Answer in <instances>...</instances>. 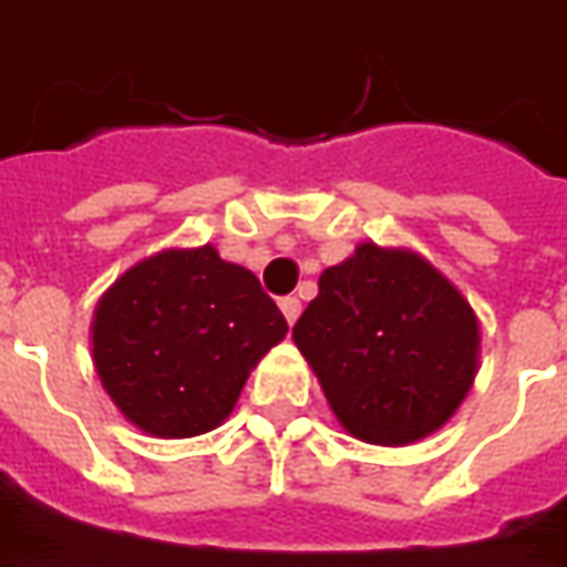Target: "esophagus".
<instances>
[{
    "mask_svg": "<svg viewBox=\"0 0 567 567\" xmlns=\"http://www.w3.org/2000/svg\"><path fill=\"white\" fill-rule=\"evenodd\" d=\"M279 310H282V316L288 319V324H295L297 316H300V300H297V297H282V300H279Z\"/></svg>",
    "mask_w": 567,
    "mask_h": 567,
    "instance_id": "esophagus-1",
    "label": "esophagus"
}]
</instances>
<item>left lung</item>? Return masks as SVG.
Here are the masks:
<instances>
[{"instance_id":"1","label":"left lung","mask_w":567,"mask_h":567,"mask_svg":"<svg viewBox=\"0 0 567 567\" xmlns=\"http://www.w3.org/2000/svg\"><path fill=\"white\" fill-rule=\"evenodd\" d=\"M291 338L340 426L386 449L454 417L482 343L470 300L426 257L374 243L319 276Z\"/></svg>"}]
</instances>
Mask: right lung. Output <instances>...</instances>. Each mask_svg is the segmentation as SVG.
I'll return each instance as SVG.
<instances>
[{"label":"right lung","instance_id":"right-lung-1","mask_svg":"<svg viewBox=\"0 0 567 567\" xmlns=\"http://www.w3.org/2000/svg\"><path fill=\"white\" fill-rule=\"evenodd\" d=\"M288 322L251 270L215 245L168 248L97 300L91 359L113 405L146 435L189 439L227 421Z\"/></svg>","mask_w":567,"mask_h":567}]
</instances>
